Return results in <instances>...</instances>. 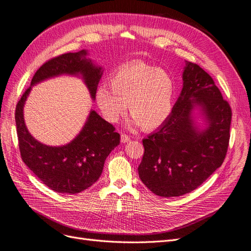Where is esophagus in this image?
Listing matches in <instances>:
<instances>
[{
    "instance_id": "esophagus-1",
    "label": "esophagus",
    "mask_w": 251,
    "mask_h": 251,
    "mask_svg": "<svg viewBox=\"0 0 251 251\" xmlns=\"http://www.w3.org/2000/svg\"><path fill=\"white\" fill-rule=\"evenodd\" d=\"M128 141H130V136H129L128 134H125V133L121 134V142H122V143H127Z\"/></svg>"
}]
</instances>
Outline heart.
Masks as SVG:
<instances>
[{
  "label": "heart",
  "instance_id": "1",
  "mask_svg": "<svg viewBox=\"0 0 251 251\" xmlns=\"http://www.w3.org/2000/svg\"><path fill=\"white\" fill-rule=\"evenodd\" d=\"M109 87L97 92V103L103 117L116 123L126 112L144 130H152L171 115L176 83L172 75L150 64L133 60L117 68L109 78Z\"/></svg>",
  "mask_w": 251,
  "mask_h": 251
}]
</instances>
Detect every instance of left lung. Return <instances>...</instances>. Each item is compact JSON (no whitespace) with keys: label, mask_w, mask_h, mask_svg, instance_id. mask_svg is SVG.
<instances>
[{"label":"left lung","mask_w":251,"mask_h":251,"mask_svg":"<svg viewBox=\"0 0 251 251\" xmlns=\"http://www.w3.org/2000/svg\"><path fill=\"white\" fill-rule=\"evenodd\" d=\"M182 79L172 114L143 140L139 176L161 197H178L203 183L223 164L230 137L231 108L213 78L198 64L185 61ZM195 104L201 106L208 123L202 132L191 119Z\"/></svg>","instance_id":"obj_1"}]
</instances>
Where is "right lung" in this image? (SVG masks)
I'll list each match as a JSON object with an SVG mask.
<instances>
[{"mask_svg":"<svg viewBox=\"0 0 251 251\" xmlns=\"http://www.w3.org/2000/svg\"><path fill=\"white\" fill-rule=\"evenodd\" d=\"M86 51L66 53L45 62L32 78L31 85L62 74L81 75L95 99L102 76L100 67L86 59ZM31 91L29 86L15 107L19 148L24 163L47 187L57 193L77 194L90 188L102 173L105 159L120 144L115 127L95 110L76 139L61 147L47 146L32 136L24 122L23 108Z\"/></svg>","mask_w":251,"mask_h":251,"instance_id":"1","label":"right lung"}]
</instances>
